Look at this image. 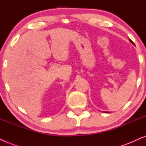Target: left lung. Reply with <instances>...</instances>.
Segmentation results:
<instances>
[{"mask_svg": "<svg viewBox=\"0 0 146 146\" xmlns=\"http://www.w3.org/2000/svg\"><path fill=\"white\" fill-rule=\"evenodd\" d=\"M129 42H131V44H133V42H132V41H131V40H130V39H129ZM102 112H104V113H108V112H109V111H102Z\"/></svg>", "mask_w": 146, "mask_h": 146, "instance_id": "8db88e82", "label": "left lung"}]
</instances>
